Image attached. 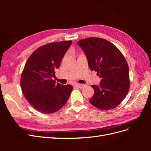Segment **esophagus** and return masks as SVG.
I'll return each instance as SVG.
<instances>
[{"label":"esophagus","mask_w":151,"mask_h":151,"mask_svg":"<svg viewBox=\"0 0 151 151\" xmlns=\"http://www.w3.org/2000/svg\"><path fill=\"white\" fill-rule=\"evenodd\" d=\"M75 86L77 87V88H79L81 89H83L84 88V87H86V84H76Z\"/></svg>","instance_id":"obj_1"}]
</instances>
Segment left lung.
<instances>
[{
  "label": "left lung",
  "instance_id": "1",
  "mask_svg": "<svg viewBox=\"0 0 151 151\" xmlns=\"http://www.w3.org/2000/svg\"><path fill=\"white\" fill-rule=\"evenodd\" d=\"M77 44L84 52L91 70L97 72L101 78L99 86H91L94 93L89 102L103 110L116 108L130 88L129 68L124 56L115 45L103 38H88Z\"/></svg>",
  "mask_w": 151,
  "mask_h": 151
}]
</instances>
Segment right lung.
Masks as SVG:
<instances>
[{
  "label": "right lung",
  "mask_w": 151,
  "mask_h": 151,
  "mask_svg": "<svg viewBox=\"0 0 151 151\" xmlns=\"http://www.w3.org/2000/svg\"><path fill=\"white\" fill-rule=\"evenodd\" d=\"M72 41L48 43L36 49L27 60L21 77L25 98L36 110L53 113L63 106L73 87L62 85L53 79Z\"/></svg>",
  "instance_id": "right-lung-1"
}]
</instances>
